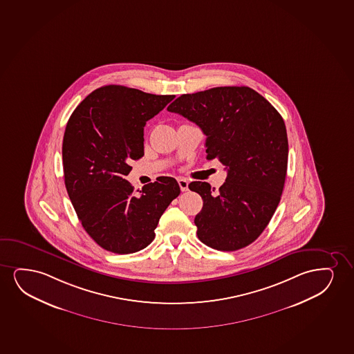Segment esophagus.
Instances as JSON below:
<instances>
[{
	"label": "esophagus",
	"mask_w": 354,
	"mask_h": 354,
	"mask_svg": "<svg viewBox=\"0 0 354 354\" xmlns=\"http://www.w3.org/2000/svg\"><path fill=\"white\" fill-rule=\"evenodd\" d=\"M178 183H179L180 189L183 191V192H186L187 189H189V181L186 179H179L178 180Z\"/></svg>",
	"instance_id": "esophagus-1"
}]
</instances>
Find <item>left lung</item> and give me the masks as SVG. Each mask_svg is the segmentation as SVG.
Masks as SVG:
<instances>
[{"label":"left lung","instance_id":"1","mask_svg":"<svg viewBox=\"0 0 354 354\" xmlns=\"http://www.w3.org/2000/svg\"><path fill=\"white\" fill-rule=\"evenodd\" d=\"M167 111L183 115L207 136V160L225 165L216 191L193 181L203 199L194 223L203 243L236 251L257 239L270 222L285 186L288 139L274 106L248 86H221L178 97Z\"/></svg>","mask_w":354,"mask_h":354}]
</instances>
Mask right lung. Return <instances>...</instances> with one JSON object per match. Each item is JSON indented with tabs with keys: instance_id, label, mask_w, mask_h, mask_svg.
Returning a JSON list of instances; mask_svg holds the SVG:
<instances>
[{
	"instance_id": "add662e5",
	"label": "right lung",
	"mask_w": 354,
	"mask_h": 354,
	"mask_svg": "<svg viewBox=\"0 0 354 354\" xmlns=\"http://www.w3.org/2000/svg\"><path fill=\"white\" fill-rule=\"evenodd\" d=\"M174 95L121 85L91 92L71 115L62 142L64 185L84 230L101 248L138 252L155 238L158 221L180 194L178 181L160 176L142 191L124 179L144 156V126Z\"/></svg>"
}]
</instances>
